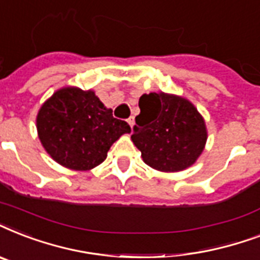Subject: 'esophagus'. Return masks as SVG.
Returning <instances> with one entry per match:
<instances>
[{"label": "esophagus", "mask_w": 260, "mask_h": 260, "mask_svg": "<svg viewBox=\"0 0 260 260\" xmlns=\"http://www.w3.org/2000/svg\"><path fill=\"white\" fill-rule=\"evenodd\" d=\"M126 121H128V124H129V125H131V128H134V125H135V117H129V118H128V120H126Z\"/></svg>", "instance_id": "obj_1"}]
</instances>
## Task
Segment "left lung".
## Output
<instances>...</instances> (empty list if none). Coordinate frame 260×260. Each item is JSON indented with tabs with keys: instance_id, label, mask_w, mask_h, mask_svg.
Here are the masks:
<instances>
[{
	"instance_id": "obj_1",
	"label": "left lung",
	"mask_w": 260,
	"mask_h": 260,
	"mask_svg": "<svg viewBox=\"0 0 260 260\" xmlns=\"http://www.w3.org/2000/svg\"><path fill=\"white\" fill-rule=\"evenodd\" d=\"M139 108L131 139L144 163L165 173L194 165L208 139L205 121L197 108L186 98L163 91L143 94Z\"/></svg>"
}]
</instances>
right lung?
<instances>
[{
	"label": "right lung",
	"mask_w": 260,
	"mask_h": 260,
	"mask_svg": "<svg viewBox=\"0 0 260 260\" xmlns=\"http://www.w3.org/2000/svg\"><path fill=\"white\" fill-rule=\"evenodd\" d=\"M36 128L44 150L55 162L77 171L101 165L108 151L131 126L113 117L93 90L62 87L42 105Z\"/></svg>",
	"instance_id": "1"
}]
</instances>
